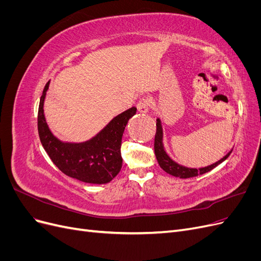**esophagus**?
Segmentation results:
<instances>
[{
	"mask_svg": "<svg viewBox=\"0 0 261 261\" xmlns=\"http://www.w3.org/2000/svg\"><path fill=\"white\" fill-rule=\"evenodd\" d=\"M149 107H150V100L148 98H143V99H140V101L138 102L137 110L139 113L146 114L148 112Z\"/></svg>",
	"mask_w": 261,
	"mask_h": 261,
	"instance_id": "esophagus-1",
	"label": "esophagus"
}]
</instances>
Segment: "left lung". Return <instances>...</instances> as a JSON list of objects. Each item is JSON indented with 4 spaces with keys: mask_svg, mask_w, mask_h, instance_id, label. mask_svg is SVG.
<instances>
[{
    "mask_svg": "<svg viewBox=\"0 0 261 261\" xmlns=\"http://www.w3.org/2000/svg\"><path fill=\"white\" fill-rule=\"evenodd\" d=\"M156 132H155V137H154V153L155 158L158 160V163H159L160 167L167 172L169 174L176 176L179 178H189V177H194L197 175H201L211 171L212 169H215L217 165L220 163H222L224 160H226L228 155L231 154L232 150L228 152L226 155H224L222 159L219 160L218 162L213 163L211 165H208V167L200 168V169H193V168H187L184 167V165H180L177 162L173 161L171 158L168 155V153L165 152L164 146H163V129H162V125L160 118H156Z\"/></svg>",
    "mask_w": 261,
    "mask_h": 261,
    "instance_id": "left-lung-1",
    "label": "left lung"
}]
</instances>
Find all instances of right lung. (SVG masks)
<instances>
[{"instance_id":"right-lung-1","label":"right lung","mask_w":261,"mask_h":261,"mask_svg":"<svg viewBox=\"0 0 261 261\" xmlns=\"http://www.w3.org/2000/svg\"><path fill=\"white\" fill-rule=\"evenodd\" d=\"M50 82L46 83L38 111V132L41 144L57 167L69 177L89 184H107L122 169L121 144L128 120L136 114L133 107L118 114L106 127L84 143H64L55 137L45 122L43 105Z\"/></svg>"}]
</instances>
